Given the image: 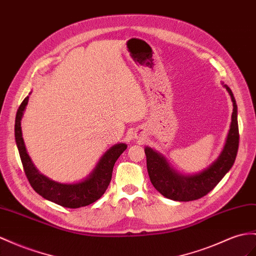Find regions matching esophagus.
<instances>
[{"instance_id":"obj_1","label":"esophagus","mask_w":256,"mask_h":256,"mask_svg":"<svg viewBox=\"0 0 256 256\" xmlns=\"http://www.w3.org/2000/svg\"><path fill=\"white\" fill-rule=\"evenodd\" d=\"M138 136H140V134H138Z\"/></svg>"}]
</instances>
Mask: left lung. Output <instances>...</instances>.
<instances>
[{
    "label": "left lung",
    "mask_w": 256,
    "mask_h": 256,
    "mask_svg": "<svg viewBox=\"0 0 256 256\" xmlns=\"http://www.w3.org/2000/svg\"><path fill=\"white\" fill-rule=\"evenodd\" d=\"M234 104L232 126L225 147L218 159L199 174L184 176L176 173L163 156L152 148L146 147L147 170L154 187L166 198L175 201H192L208 194L218 184L232 168L239 147V128L237 120V104L232 90L225 85Z\"/></svg>",
    "instance_id": "1"
}]
</instances>
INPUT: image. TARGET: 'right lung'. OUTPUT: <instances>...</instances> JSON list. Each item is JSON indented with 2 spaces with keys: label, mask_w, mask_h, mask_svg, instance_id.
<instances>
[{
  "label": "right lung",
  "mask_w": 256,
  "mask_h": 256,
  "mask_svg": "<svg viewBox=\"0 0 256 256\" xmlns=\"http://www.w3.org/2000/svg\"><path fill=\"white\" fill-rule=\"evenodd\" d=\"M28 100L29 96L24 98L17 110L15 120V140L24 174L27 176L31 187L43 198L55 202L56 204L64 208H78L86 206L97 201L107 190L111 178H112L114 163L128 146L126 144H116L107 150L100 162L97 163L94 171L83 182H76V184H60V182L52 180L46 176L42 175L34 168L24 147L20 121L24 110L28 104Z\"/></svg>",
  "instance_id": "obj_1"
}]
</instances>
